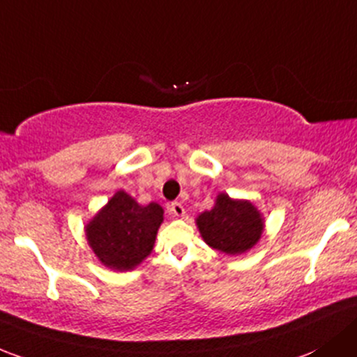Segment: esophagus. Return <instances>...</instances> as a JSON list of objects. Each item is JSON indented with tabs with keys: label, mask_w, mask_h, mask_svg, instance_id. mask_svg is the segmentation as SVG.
<instances>
[{
	"label": "esophagus",
	"mask_w": 357,
	"mask_h": 357,
	"mask_svg": "<svg viewBox=\"0 0 357 357\" xmlns=\"http://www.w3.org/2000/svg\"><path fill=\"white\" fill-rule=\"evenodd\" d=\"M169 213L174 217H185V207L179 202H172L169 204Z\"/></svg>",
	"instance_id": "obj_1"
}]
</instances>
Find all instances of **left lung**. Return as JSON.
Returning <instances> with one entry per match:
<instances>
[{"instance_id": "8db88e82", "label": "left lung", "mask_w": 357, "mask_h": 357, "mask_svg": "<svg viewBox=\"0 0 357 357\" xmlns=\"http://www.w3.org/2000/svg\"><path fill=\"white\" fill-rule=\"evenodd\" d=\"M197 226L204 241L226 255H241L257 245L264 231L260 212L248 200L219 195L212 210L200 213Z\"/></svg>"}]
</instances>
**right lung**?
<instances>
[{
    "label": "right lung",
    "instance_id": "obj_1",
    "mask_svg": "<svg viewBox=\"0 0 357 357\" xmlns=\"http://www.w3.org/2000/svg\"><path fill=\"white\" fill-rule=\"evenodd\" d=\"M164 219L160 205H138L118 191L87 226L89 245L106 267L130 270L149 257Z\"/></svg>",
    "mask_w": 357,
    "mask_h": 357
}]
</instances>
